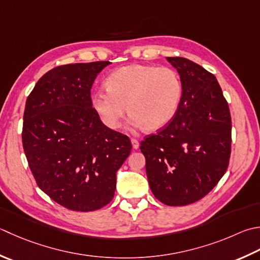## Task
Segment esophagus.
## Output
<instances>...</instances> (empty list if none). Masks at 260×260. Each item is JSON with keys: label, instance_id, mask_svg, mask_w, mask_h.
<instances>
[{"label": "esophagus", "instance_id": "1", "mask_svg": "<svg viewBox=\"0 0 260 260\" xmlns=\"http://www.w3.org/2000/svg\"><path fill=\"white\" fill-rule=\"evenodd\" d=\"M131 142H132V146H133L134 150L139 149V147H140V142H139V141L135 140V139H132Z\"/></svg>", "mask_w": 260, "mask_h": 260}]
</instances>
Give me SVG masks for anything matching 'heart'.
Masks as SVG:
<instances>
[{
	"instance_id": "heart-1",
	"label": "heart",
	"mask_w": 260,
	"mask_h": 260,
	"mask_svg": "<svg viewBox=\"0 0 260 260\" xmlns=\"http://www.w3.org/2000/svg\"><path fill=\"white\" fill-rule=\"evenodd\" d=\"M105 90L91 95V105L103 124L117 131L127 113L131 123L153 133L174 119L181 103L182 82L174 69L129 64L115 70Z\"/></svg>"
}]
</instances>
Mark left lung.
<instances>
[{"mask_svg":"<svg viewBox=\"0 0 260 260\" xmlns=\"http://www.w3.org/2000/svg\"><path fill=\"white\" fill-rule=\"evenodd\" d=\"M182 82L176 116L141 142L156 200L184 206L207 195L225 174L231 153V115L214 75L184 57H167Z\"/></svg>","mask_w":260,"mask_h":260,"instance_id":"obj_1","label":"left lung"}]
</instances>
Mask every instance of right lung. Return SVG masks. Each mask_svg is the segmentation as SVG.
<instances>
[{"instance_id":"add662e5","label":"right lung","mask_w":260,"mask_h":260,"mask_svg":"<svg viewBox=\"0 0 260 260\" xmlns=\"http://www.w3.org/2000/svg\"><path fill=\"white\" fill-rule=\"evenodd\" d=\"M110 62L76 63L48 71L25 101L22 144L38 187L69 210L109 204L116 172L132 143L111 131L91 105V88Z\"/></svg>"}]
</instances>
